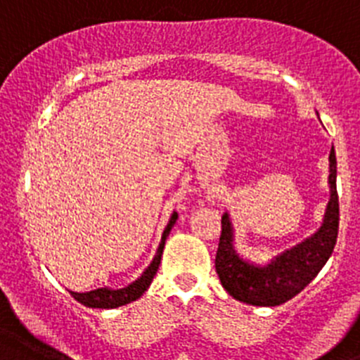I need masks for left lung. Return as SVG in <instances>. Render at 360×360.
<instances>
[{
    "label": "left lung",
    "mask_w": 360,
    "mask_h": 360,
    "mask_svg": "<svg viewBox=\"0 0 360 360\" xmlns=\"http://www.w3.org/2000/svg\"><path fill=\"white\" fill-rule=\"evenodd\" d=\"M330 200L323 226L300 245L275 257L266 266L245 263L233 248V229L227 213L221 217L214 268L221 286L236 300L261 307H274L291 300L320 274L334 252L339 229V200L335 188V153L330 150Z\"/></svg>",
    "instance_id": "8db88e82"
}]
</instances>
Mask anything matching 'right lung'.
Segmentation results:
<instances>
[{"mask_svg":"<svg viewBox=\"0 0 360 360\" xmlns=\"http://www.w3.org/2000/svg\"><path fill=\"white\" fill-rule=\"evenodd\" d=\"M176 220H177V213H174L172 217H170L169 226H167V229L163 231V236H161V243H160V248H158V252H156V257H154L153 263L149 264V268L143 271V275L139 278V281H134L133 284H129L127 288H122V290H108V288H99V290L89 291V293H74V291H70V295L74 297V300H78L79 304L86 305V307L115 309V307L126 305V304H129V302H133V300H136V298L142 297V295L147 291V288L150 286V282H153L158 268H160L165 240H167V236H169L170 229L174 227Z\"/></svg>","mask_w":360,"mask_h":360,"instance_id":"1","label":"right lung"}]
</instances>
